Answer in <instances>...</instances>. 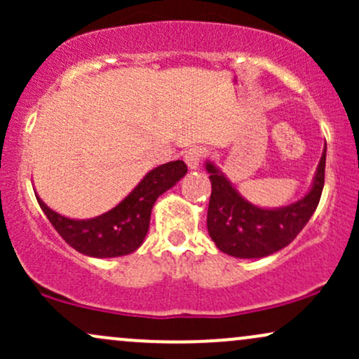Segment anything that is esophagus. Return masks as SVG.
I'll return each mask as SVG.
<instances>
[{"instance_id":"esophagus-1","label":"esophagus","mask_w":359,"mask_h":359,"mask_svg":"<svg viewBox=\"0 0 359 359\" xmlns=\"http://www.w3.org/2000/svg\"><path fill=\"white\" fill-rule=\"evenodd\" d=\"M203 155H204V150L201 147H192L185 151L184 162L187 163L189 170H196V168H199L201 160H203Z\"/></svg>"}]
</instances>
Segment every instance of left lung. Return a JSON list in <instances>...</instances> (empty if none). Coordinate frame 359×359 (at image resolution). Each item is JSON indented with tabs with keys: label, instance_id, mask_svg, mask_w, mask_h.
Returning <instances> with one entry per match:
<instances>
[{
	"label": "left lung",
	"instance_id": "left-lung-1",
	"mask_svg": "<svg viewBox=\"0 0 359 359\" xmlns=\"http://www.w3.org/2000/svg\"><path fill=\"white\" fill-rule=\"evenodd\" d=\"M325 150L327 147H324L309 192L282 208L251 204L212 160H205L204 167L212 185L208 231L214 245L234 258H263L290 245L319 204L324 187Z\"/></svg>",
	"mask_w": 359,
	"mask_h": 359
}]
</instances>
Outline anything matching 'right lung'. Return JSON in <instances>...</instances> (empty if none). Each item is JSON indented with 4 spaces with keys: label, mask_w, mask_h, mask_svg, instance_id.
Instances as JSON below:
<instances>
[{
    "label": "right lung",
    "mask_w": 359,
    "mask_h": 359,
    "mask_svg": "<svg viewBox=\"0 0 359 359\" xmlns=\"http://www.w3.org/2000/svg\"><path fill=\"white\" fill-rule=\"evenodd\" d=\"M187 174L182 160L147 172L121 203L89 219H71L48 208L35 194L40 208L67 245L86 257L116 258L133 253L145 241L155 201Z\"/></svg>",
    "instance_id": "add662e5"
}]
</instances>
